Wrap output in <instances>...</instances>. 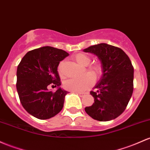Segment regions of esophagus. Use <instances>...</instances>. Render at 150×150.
I'll list each match as a JSON object with an SVG mask.
<instances>
[{"label": "esophagus", "mask_w": 150, "mask_h": 150, "mask_svg": "<svg viewBox=\"0 0 150 150\" xmlns=\"http://www.w3.org/2000/svg\"><path fill=\"white\" fill-rule=\"evenodd\" d=\"M76 93L78 95H79L80 97H81V98H82V97H83L84 95H85V94L83 93Z\"/></svg>", "instance_id": "obj_1"}]
</instances>
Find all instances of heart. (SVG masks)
<instances>
[{
  "label": "heart",
  "instance_id": "b5f03b06",
  "mask_svg": "<svg viewBox=\"0 0 150 150\" xmlns=\"http://www.w3.org/2000/svg\"><path fill=\"white\" fill-rule=\"evenodd\" d=\"M72 58L82 66H86L85 71L89 74H85L81 78H72L67 80L64 83V87L69 91L75 92V93L85 91L90 88L93 84V78L91 77L93 76L94 79H98L102 75L103 66L98 62H95L89 65L91 62V57L83 52H80L73 55ZM57 71L59 75L62 76V63H60V65H58Z\"/></svg>",
  "mask_w": 150,
  "mask_h": 150
}]
</instances>
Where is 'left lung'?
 I'll return each mask as SVG.
<instances>
[{
	"mask_svg": "<svg viewBox=\"0 0 150 150\" xmlns=\"http://www.w3.org/2000/svg\"><path fill=\"white\" fill-rule=\"evenodd\" d=\"M83 51L95 54L103 66V75L90 92L95 102L85 108V112L98 121L114 120L126 109L133 93L134 68L130 60L120 47L106 43Z\"/></svg>",
	"mask_w": 150,
	"mask_h": 150,
	"instance_id": "8db88e82",
	"label": "left lung"
}]
</instances>
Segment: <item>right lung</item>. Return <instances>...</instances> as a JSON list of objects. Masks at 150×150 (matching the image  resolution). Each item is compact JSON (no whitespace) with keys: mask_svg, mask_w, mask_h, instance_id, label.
<instances>
[{"mask_svg":"<svg viewBox=\"0 0 150 150\" xmlns=\"http://www.w3.org/2000/svg\"><path fill=\"white\" fill-rule=\"evenodd\" d=\"M65 50L45 46L28 52L17 68L18 94L24 109L40 120L50 119L63 108L68 93L60 88L57 67L68 56ZM52 83L58 90L55 93L47 87Z\"/></svg>","mask_w":150,"mask_h":150,"instance_id":"right-lung-1","label":"right lung"}]
</instances>
